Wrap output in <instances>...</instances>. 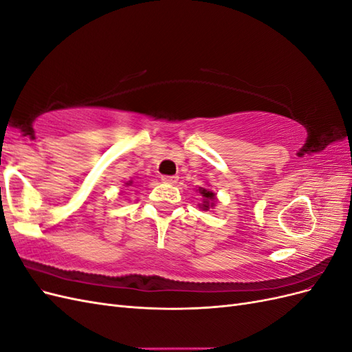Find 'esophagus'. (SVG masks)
<instances>
[{"mask_svg": "<svg viewBox=\"0 0 352 352\" xmlns=\"http://www.w3.org/2000/svg\"><path fill=\"white\" fill-rule=\"evenodd\" d=\"M177 176L175 175V176H162V180L164 184H170V185H175L176 182H177Z\"/></svg>", "mask_w": 352, "mask_h": 352, "instance_id": "esophagus-1", "label": "esophagus"}]
</instances>
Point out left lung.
<instances>
[{
	"instance_id": "1",
	"label": "left lung",
	"mask_w": 352,
	"mask_h": 352,
	"mask_svg": "<svg viewBox=\"0 0 352 352\" xmlns=\"http://www.w3.org/2000/svg\"><path fill=\"white\" fill-rule=\"evenodd\" d=\"M199 194L206 198V201H204V204H202V207L201 208H204V210H208L210 208V202L208 201H211V199H214V194L211 192V190H207V189H199ZM211 206H212V202H211Z\"/></svg>"
}]
</instances>
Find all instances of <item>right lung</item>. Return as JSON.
Masks as SVG:
<instances>
[{"label":"right lung","mask_w":352,"mask_h":352,"mask_svg":"<svg viewBox=\"0 0 352 352\" xmlns=\"http://www.w3.org/2000/svg\"><path fill=\"white\" fill-rule=\"evenodd\" d=\"M127 185H129V184H127Z\"/></svg>","instance_id":"add662e5"}]
</instances>
